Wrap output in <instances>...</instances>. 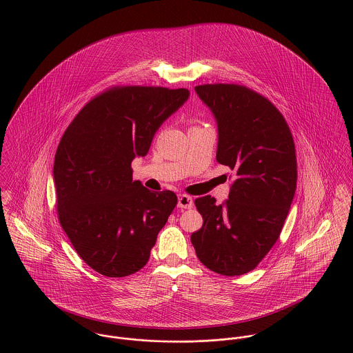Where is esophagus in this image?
<instances>
[{
  "label": "esophagus",
  "instance_id": "esophagus-1",
  "mask_svg": "<svg viewBox=\"0 0 353 353\" xmlns=\"http://www.w3.org/2000/svg\"><path fill=\"white\" fill-rule=\"evenodd\" d=\"M193 199L190 196H186V194H179L178 197V206L181 209H190L193 208Z\"/></svg>",
  "mask_w": 353,
  "mask_h": 353
}]
</instances>
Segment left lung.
I'll use <instances>...</instances> for the list:
<instances>
[{"label": "left lung", "instance_id": "left-lung-1", "mask_svg": "<svg viewBox=\"0 0 353 353\" xmlns=\"http://www.w3.org/2000/svg\"><path fill=\"white\" fill-rule=\"evenodd\" d=\"M196 92L213 112L216 160L235 171L228 200H196L201 228L192 243L202 263L223 276L252 270L273 248L296 190L291 130L273 103L236 84H203Z\"/></svg>", "mask_w": 353, "mask_h": 353}]
</instances>
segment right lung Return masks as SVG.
<instances>
[{
	"label": "right lung",
	"mask_w": 353,
	"mask_h": 353,
	"mask_svg": "<svg viewBox=\"0 0 353 353\" xmlns=\"http://www.w3.org/2000/svg\"><path fill=\"white\" fill-rule=\"evenodd\" d=\"M189 90L112 87L88 101L65 130L54 159L61 227L95 272L125 277L150 259L178 199L133 181L132 161L145 156L161 123Z\"/></svg>",
	"instance_id": "right-lung-1"
}]
</instances>
